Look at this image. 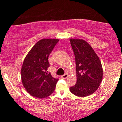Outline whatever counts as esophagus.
I'll return each instance as SVG.
<instances>
[{
  "label": "esophagus",
  "instance_id": "34e87169",
  "mask_svg": "<svg viewBox=\"0 0 122 122\" xmlns=\"http://www.w3.org/2000/svg\"><path fill=\"white\" fill-rule=\"evenodd\" d=\"M68 77V75L67 73H65L64 74V75L61 76V78H62V79H66Z\"/></svg>",
  "mask_w": 122,
  "mask_h": 122
}]
</instances>
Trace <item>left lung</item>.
<instances>
[{
  "instance_id": "obj_1",
  "label": "left lung",
  "mask_w": 122,
  "mask_h": 122,
  "mask_svg": "<svg viewBox=\"0 0 122 122\" xmlns=\"http://www.w3.org/2000/svg\"><path fill=\"white\" fill-rule=\"evenodd\" d=\"M71 46L75 56L77 82L70 87L73 94L85 97L99 88L103 79L101 62L92 47L82 40L71 39Z\"/></svg>"
}]
</instances>
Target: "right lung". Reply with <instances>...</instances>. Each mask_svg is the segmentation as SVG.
Here are the masks:
<instances>
[{
    "label": "right lung",
    "instance_id": "1",
    "mask_svg": "<svg viewBox=\"0 0 122 122\" xmlns=\"http://www.w3.org/2000/svg\"><path fill=\"white\" fill-rule=\"evenodd\" d=\"M57 39H42L32 47L23 61L21 79L23 86L29 94L40 99L50 96L54 92L58 79L47 73L50 66L48 57Z\"/></svg>",
    "mask_w": 122,
    "mask_h": 122
}]
</instances>
